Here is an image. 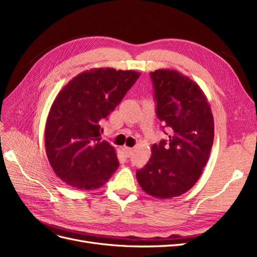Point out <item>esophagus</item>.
<instances>
[{
    "label": "esophagus",
    "mask_w": 257,
    "mask_h": 257,
    "mask_svg": "<svg viewBox=\"0 0 257 257\" xmlns=\"http://www.w3.org/2000/svg\"><path fill=\"white\" fill-rule=\"evenodd\" d=\"M123 151L126 153L127 157H130V155L133 153V148H128V147H124L123 148Z\"/></svg>",
    "instance_id": "34e87169"
}]
</instances>
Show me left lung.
I'll return each instance as SVG.
<instances>
[{"instance_id": "left-lung-1", "label": "left lung", "mask_w": 257, "mask_h": 257, "mask_svg": "<svg viewBox=\"0 0 257 257\" xmlns=\"http://www.w3.org/2000/svg\"><path fill=\"white\" fill-rule=\"evenodd\" d=\"M150 75L158 118L169 139L151 147V158L136 177L147 194L167 199L197 182L211 152L214 122L208 98L195 81L175 69H157Z\"/></svg>"}]
</instances>
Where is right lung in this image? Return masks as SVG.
<instances>
[{
    "label": "right lung",
    "instance_id": "1",
    "mask_svg": "<svg viewBox=\"0 0 257 257\" xmlns=\"http://www.w3.org/2000/svg\"><path fill=\"white\" fill-rule=\"evenodd\" d=\"M135 71L91 68L69 80L54 98L45 148L54 174L76 190H95L119 166L114 148L100 138V121L139 78Z\"/></svg>",
    "mask_w": 257,
    "mask_h": 257
}]
</instances>
